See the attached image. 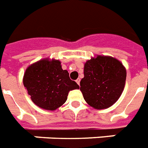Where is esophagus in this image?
Instances as JSON below:
<instances>
[{
    "label": "esophagus",
    "mask_w": 148,
    "mask_h": 148,
    "mask_svg": "<svg viewBox=\"0 0 148 148\" xmlns=\"http://www.w3.org/2000/svg\"><path fill=\"white\" fill-rule=\"evenodd\" d=\"M76 82H77V84L78 85H80V79H79V78H77V79L76 80Z\"/></svg>",
    "instance_id": "34e87169"
}]
</instances>
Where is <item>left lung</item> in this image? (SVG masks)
I'll return each instance as SVG.
<instances>
[{
    "label": "left lung",
    "instance_id": "8db88e82",
    "mask_svg": "<svg viewBox=\"0 0 148 148\" xmlns=\"http://www.w3.org/2000/svg\"><path fill=\"white\" fill-rule=\"evenodd\" d=\"M126 80L121 62L108 56H96L84 65L80 90L89 106L97 110L111 107L121 96Z\"/></svg>",
    "mask_w": 148,
    "mask_h": 148
}]
</instances>
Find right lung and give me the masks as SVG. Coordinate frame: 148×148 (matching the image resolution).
<instances>
[{
    "mask_svg": "<svg viewBox=\"0 0 148 148\" xmlns=\"http://www.w3.org/2000/svg\"><path fill=\"white\" fill-rule=\"evenodd\" d=\"M23 82L31 100L47 110H56L67 99L70 91L79 88L71 80L68 71L62 69L60 60L49 58L29 65Z\"/></svg>",
    "mask_w": 148,
    "mask_h": 148,
    "instance_id": "right-lung-1",
    "label": "right lung"
}]
</instances>
